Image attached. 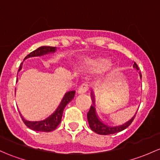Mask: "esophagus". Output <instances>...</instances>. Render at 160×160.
Wrapping results in <instances>:
<instances>
[{"mask_svg":"<svg viewBox=\"0 0 160 160\" xmlns=\"http://www.w3.org/2000/svg\"><path fill=\"white\" fill-rule=\"evenodd\" d=\"M89 87H88V85L86 84V83H83V84H82L81 86L80 87V88L78 89V91H77V93L78 94H84L85 93H87V91L88 90Z\"/></svg>","mask_w":160,"mask_h":160,"instance_id":"1","label":"esophagus"}]
</instances>
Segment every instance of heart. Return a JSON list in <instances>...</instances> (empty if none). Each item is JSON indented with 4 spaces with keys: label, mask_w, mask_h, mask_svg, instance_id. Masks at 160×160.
<instances>
[{
    "label": "heart",
    "mask_w": 160,
    "mask_h": 160,
    "mask_svg": "<svg viewBox=\"0 0 160 160\" xmlns=\"http://www.w3.org/2000/svg\"><path fill=\"white\" fill-rule=\"evenodd\" d=\"M108 64V60L104 58H96L93 59H88L84 62V67L87 70H100L107 67V68L111 67Z\"/></svg>",
    "instance_id": "b5f03b06"
}]
</instances>
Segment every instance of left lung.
Returning <instances> with one entry per match:
<instances>
[{"instance_id":"obj_1","label":"left lung","mask_w":160,"mask_h":160,"mask_svg":"<svg viewBox=\"0 0 160 160\" xmlns=\"http://www.w3.org/2000/svg\"><path fill=\"white\" fill-rule=\"evenodd\" d=\"M132 67H133L134 69H136L137 70H139V67H138L137 64L135 62H134L133 65H132ZM139 77H140V79H142V75H141L140 72H139ZM90 97H91L93 105H91L90 110H89L88 113H87V120H88L90 129H91L93 132H95L96 133H98L100 134V135H109V134L117 133V132H121V131L127 129V127L132 123V121H133L134 117H135L138 110H137V112H135L133 117H132L130 120H129L126 122H124L123 124L117 126H111L105 123V122H103L101 120H100L99 116L97 115V111H96L95 94H94L93 91H92L91 93H90Z\"/></svg>"}]
</instances>
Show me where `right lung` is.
Returning a JSON list of instances; mask_svg holds the SVG:
<instances>
[{
  "label": "right lung",
  "mask_w": 160,
  "mask_h": 160,
  "mask_svg": "<svg viewBox=\"0 0 160 160\" xmlns=\"http://www.w3.org/2000/svg\"><path fill=\"white\" fill-rule=\"evenodd\" d=\"M56 50L57 48H54V47H40L38 49H36L35 50H33V51H32L31 53H30L26 58L23 59V61H24L26 59L31 58H36V57L44 56V55L53 54V53H54L55 52H56ZM22 66L23 63H21V66H20L18 72L21 71V70L22 69ZM18 81V78L17 79V82ZM75 90H71V91L67 92V93L64 94V96H63L61 102L59 104V106L58 107V108L56 109V110H55L51 115L49 116L48 117H47V118H45L44 120L37 121L28 120H26V119L21 115V112H20L21 119H22V120L25 123V125L28 127H29L31 129L38 131V132H51V131L54 130V129L58 127L59 124H60V121H61L62 116H63V110H64L65 107H66L67 104L73 99L75 95Z\"/></svg>",
  "instance_id": "add662e5"
}]
</instances>
